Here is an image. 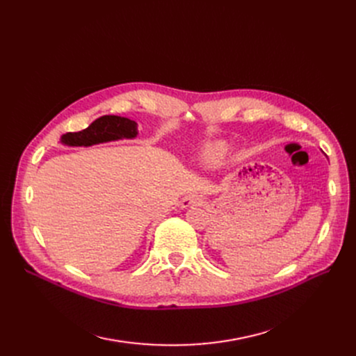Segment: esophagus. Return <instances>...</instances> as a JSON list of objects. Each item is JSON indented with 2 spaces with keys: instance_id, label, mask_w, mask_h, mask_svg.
<instances>
[{
  "instance_id": "esophagus-1",
  "label": "esophagus",
  "mask_w": 356,
  "mask_h": 356,
  "mask_svg": "<svg viewBox=\"0 0 356 356\" xmlns=\"http://www.w3.org/2000/svg\"><path fill=\"white\" fill-rule=\"evenodd\" d=\"M202 203V197L199 195H189L186 196L181 200V208H192V207H197V204Z\"/></svg>"
}]
</instances>
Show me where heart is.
<instances>
[{"mask_svg":"<svg viewBox=\"0 0 356 356\" xmlns=\"http://www.w3.org/2000/svg\"><path fill=\"white\" fill-rule=\"evenodd\" d=\"M227 156V147L222 144H211L204 152V161L211 165L219 164Z\"/></svg>","mask_w":356,"mask_h":356,"instance_id":"b5f03b06","label":"heart"}]
</instances>
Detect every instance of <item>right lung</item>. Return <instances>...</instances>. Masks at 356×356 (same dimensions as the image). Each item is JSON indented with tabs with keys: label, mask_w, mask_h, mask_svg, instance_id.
<instances>
[{
	"label": "right lung",
	"mask_w": 356,
	"mask_h": 356,
	"mask_svg": "<svg viewBox=\"0 0 356 356\" xmlns=\"http://www.w3.org/2000/svg\"><path fill=\"white\" fill-rule=\"evenodd\" d=\"M137 134L138 131L136 121L117 115H104L79 133L63 134L60 143L69 147H88L122 138H136Z\"/></svg>",
	"instance_id": "1"
}]
</instances>
